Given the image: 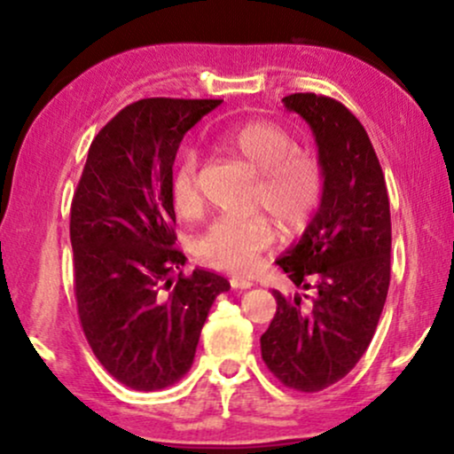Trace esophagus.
I'll list each match as a JSON object with an SVG mask.
<instances>
[{"mask_svg": "<svg viewBox=\"0 0 454 454\" xmlns=\"http://www.w3.org/2000/svg\"><path fill=\"white\" fill-rule=\"evenodd\" d=\"M231 286H232V290H247V288H252L254 281L247 278H231Z\"/></svg>", "mask_w": 454, "mask_h": 454, "instance_id": "34e87169", "label": "esophagus"}]
</instances>
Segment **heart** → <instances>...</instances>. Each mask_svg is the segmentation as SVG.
<instances>
[{"label":"heart","instance_id":"1","mask_svg":"<svg viewBox=\"0 0 454 454\" xmlns=\"http://www.w3.org/2000/svg\"><path fill=\"white\" fill-rule=\"evenodd\" d=\"M220 143L258 170L256 205L267 207L286 231H299L314 217L325 196L320 164L303 151H293L290 134L278 123L254 119L223 129ZM196 158L184 151L170 173V202L187 215L198 207L194 187ZM275 232L269 217H220L200 234L196 254L223 270H245L258 254L270 247Z\"/></svg>","mask_w":454,"mask_h":454}]
</instances>
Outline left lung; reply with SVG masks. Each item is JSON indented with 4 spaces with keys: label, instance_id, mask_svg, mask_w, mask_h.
Wrapping results in <instances>:
<instances>
[{
    "label": "left lung",
    "instance_id": "1",
    "mask_svg": "<svg viewBox=\"0 0 454 454\" xmlns=\"http://www.w3.org/2000/svg\"><path fill=\"white\" fill-rule=\"evenodd\" d=\"M281 102L311 128L325 196L303 237L275 260L305 293L273 290L278 311L260 348L286 387L316 393L361 361L387 303L388 192L372 140L341 102L316 93Z\"/></svg>",
    "mask_w": 454,
    "mask_h": 454
}]
</instances>
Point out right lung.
I'll return each mask as SVG.
<instances>
[{
	"label": "right lung",
	"mask_w": 454,
	"mask_h": 454,
	"mask_svg": "<svg viewBox=\"0 0 454 454\" xmlns=\"http://www.w3.org/2000/svg\"><path fill=\"white\" fill-rule=\"evenodd\" d=\"M222 100L149 98L114 114L93 138L70 211L74 293L96 358L134 390L179 382L217 294L213 270L192 275L175 247L170 173L176 151Z\"/></svg>",
	"instance_id": "obj_1"
}]
</instances>
